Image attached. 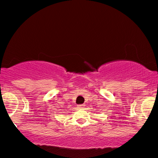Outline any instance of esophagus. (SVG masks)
<instances>
[{
    "instance_id": "obj_1",
    "label": "esophagus",
    "mask_w": 158,
    "mask_h": 158,
    "mask_svg": "<svg viewBox=\"0 0 158 158\" xmlns=\"http://www.w3.org/2000/svg\"><path fill=\"white\" fill-rule=\"evenodd\" d=\"M84 107H85L84 104H79V105H78V107H79V108H82Z\"/></svg>"
}]
</instances>
